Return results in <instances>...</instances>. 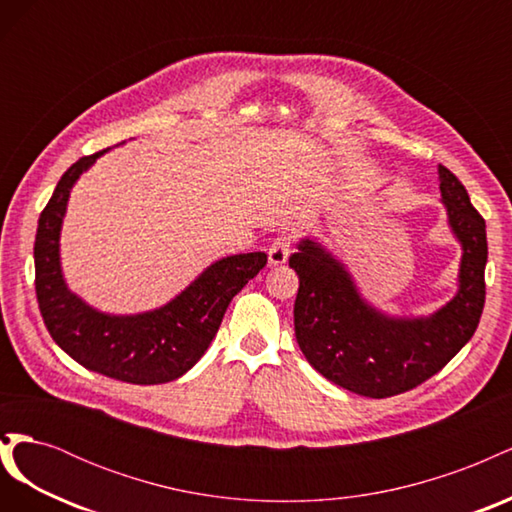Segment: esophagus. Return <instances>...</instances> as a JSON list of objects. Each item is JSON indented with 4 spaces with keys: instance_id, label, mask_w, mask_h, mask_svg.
<instances>
[{
    "instance_id": "obj_1",
    "label": "esophagus",
    "mask_w": 512,
    "mask_h": 512,
    "mask_svg": "<svg viewBox=\"0 0 512 512\" xmlns=\"http://www.w3.org/2000/svg\"><path fill=\"white\" fill-rule=\"evenodd\" d=\"M290 252H292V237L288 232H282V235H277L269 245V262L273 267L284 265Z\"/></svg>"
}]
</instances>
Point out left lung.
<instances>
[{"instance_id": "obj_1", "label": "left lung", "mask_w": 512, "mask_h": 512, "mask_svg": "<svg viewBox=\"0 0 512 512\" xmlns=\"http://www.w3.org/2000/svg\"><path fill=\"white\" fill-rule=\"evenodd\" d=\"M448 222L463 245L459 292L421 320L386 318L356 292L350 275L314 241L290 256L299 275L294 335L316 371L356 395L384 399L423 384L470 342L485 307V220L463 183L440 166Z\"/></svg>"}]
</instances>
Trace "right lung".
I'll use <instances>...</instances> for the list:
<instances>
[{
    "mask_svg": "<svg viewBox=\"0 0 512 512\" xmlns=\"http://www.w3.org/2000/svg\"><path fill=\"white\" fill-rule=\"evenodd\" d=\"M100 153L74 162L40 213L34 262L42 320L61 350L102 376L130 384L177 380L205 354L228 303L267 265V254L252 252L218 260L156 312L108 316L91 309L66 288L61 277L59 230L74 181Z\"/></svg>",
    "mask_w": 512,
    "mask_h": 512,
    "instance_id": "add662e5",
    "label": "right lung"
}]
</instances>
